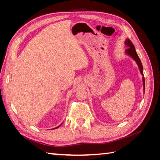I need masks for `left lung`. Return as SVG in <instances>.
Wrapping results in <instances>:
<instances>
[{
	"label": "left lung",
	"instance_id": "left-lung-1",
	"mask_svg": "<svg viewBox=\"0 0 160 160\" xmlns=\"http://www.w3.org/2000/svg\"><path fill=\"white\" fill-rule=\"evenodd\" d=\"M125 45L128 47V48L125 50V53L127 54V56H130L131 58L135 61V62L138 64L139 69H140V73L142 76V82H143V89H144V90H145V80L144 78V73H143V66H142L141 60L140 58L138 57L136 51H135V48L133 45V44L131 42V41L129 39H126L124 41Z\"/></svg>",
	"mask_w": 160,
	"mask_h": 160
}]
</instances>
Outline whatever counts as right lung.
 Segmentation results:
<instances>
[{"label": "right lung", "mask_w": 160, "mask_h": 160, "mask_svg": "<svg viewBox=\"0 0 160 160\" xmlns=\"http://www.w3.org/2000/svg\"><path fill=\"white\" fill-rule=\"evenodd\" d=\"M61 124H60V125H61ZM60 126H58V127H56V128H53V129H56V128H58V127H60Z\"/></svg>", "instance_id": "obj_1"}]
</instances>
